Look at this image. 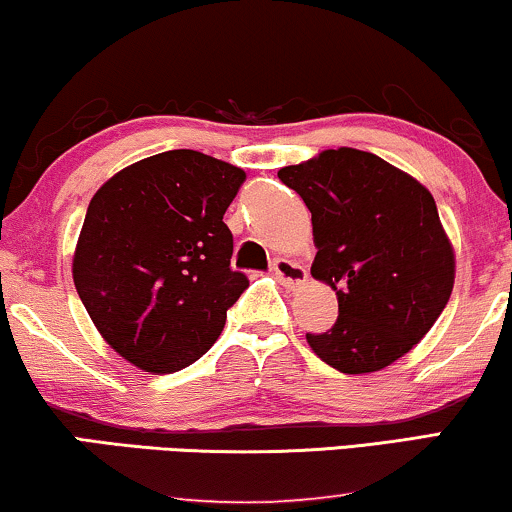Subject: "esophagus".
Here are the masks:
<instances>
[{"instance_id": "obj_1", "label": "esophagus", "mask_w": 512, "mask_h": 512, "mask_svg": "<svg viewBox=\"0 0 512 512\" xmlns=\"http://www.w3.org/2000/svg\"><path fill=\"white\" fill-rule=\"evenodd\" d=\"M274 276L276 281L283 283L286 288H295L307 281V269L293 260H286V257H278L274 262Z\"/></svg>"}]
</instances>
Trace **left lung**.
I'll return each mask as SVG.
<instances>
[{"label":"left lung","mask_w":512,"mask_h":512,"mask_svg":"<svg viewBox=\"0 0 512 512\" xmlns=\"http://www.w3.org/2000/svg\"><path fill=\"white\" fill-rule=\"evenodd\" d=\"M278 179L312 212V276L338 295V321L307 333L309 347L349 375L394 364L435 326L454 290V245L432 193L347 146L283 167Z\"/></svg>","instance_id":"8db88e82"}]
</instances>
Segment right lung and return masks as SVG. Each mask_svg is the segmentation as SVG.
<instances>
[{"label":"right lung","instance_id":"right-lung-1","mask_svg":"<svg viewBox=\"0 0 512 512\" xmlns=\"http://www.w3.org/2000/svg\"><path fill=\"white\" fill-rule=\"evenodd\" d=\"M241 167L179 148L113 174L94 193L73 255L77 295L96 331L146 373L203 357L248 278L229 267L224 212Z\"/></svg>","mask_w":512,"mask_h":512}]
</instances>
